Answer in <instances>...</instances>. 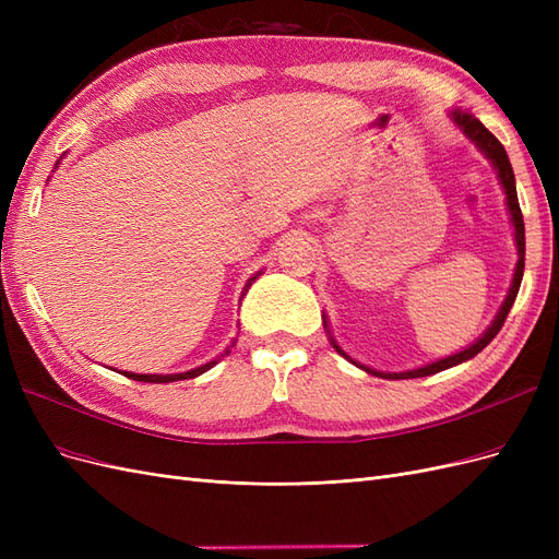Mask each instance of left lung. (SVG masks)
<instances>
[{"label": "left lung", "instance_id": "8db88e82", "mask_svg": "<svg viewBox=\"0 0 559 559\" xmlns=\"http://www.w3.org/2000/svg\"><path fill=\"white\" fill-rule=\"evenodd\" d=\"M452 118H454V123L464 130L466 138H468L471 142H476V144H478V148L483 151V154H485L489 160H492V165L497 167L499 181H501L503 191H506V205H509V212H511V218H513V226H515V242H518V265H515V275H513L511 292H509V296H506V300H503V306H501V310H499L497 319L492 321V326H489V329L485 331V335L480 337V341H476V343H473L471 347H466L464 352H460V354H452V357H445V359L436 361V364H429V366H425V368L405 370V373H378V370H370V368L361 366V368L366 370V373H373V376H380V378H386V380L425 378V376L441 373V370H445V368H452V366H456V364H462V361L473 359V357H476L478 352H483L489 343L495 341V335L501 331L503 321H506V317H509V312H511V308H513V302H515V296H518V292H520V282H522V273H524V222H522V212H520V202H518L515 175H513L511 160H509V156H506V148H503V144L495 138L492 132H489V130L478 121L476 116L468 114V111L456 109V111H452ZM324 326H326V324H324ZM331 345H333L337 352H341L345 359H349L347 354H345L341 347L335 345V341H331ZM349 361H352V359H349ZM352 364H354V361H352ZM357 366H359V364H357Z\"/></svg>", "mask_w": 559, "mask_h": 559}]
</instances>
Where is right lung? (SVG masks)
I'll return each instance as SVG.
<instances>
[{
    "label": "right lung",
    "mask_w": 559,
    "mask_h": 559,
    "mask_svg": "<svg viewBox=\"0 0 559 559\" xmlns=\"http://www.w3.org/2000/svg\"><path fill=\"white\" fill-rule=\"evenodd\" d=\"M259 275H253L249 282H247V286H251V282L257 280ZM245 296V294H242ZM235 345V343H233ZM230 345V347H233ZM230 347L226 349V354L230 352ZM224 357V354H222ZM218 364V359H214V361H210V364H205V366H200V368H193V370H189V373H177V376H138V373H123L126 378H130V380H140V382H156V384H165V382H177V380H189V378H198V376H202L205 373V370H210L212 366H216Z\"/></svg>",
    "instance_id": "obj_1"
}]
</instances>
